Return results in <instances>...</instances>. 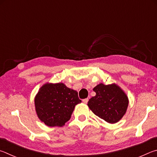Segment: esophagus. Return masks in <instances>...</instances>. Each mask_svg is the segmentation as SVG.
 <instances>
[{
  "label": "esophagus",
  "mask_w": 157,
  "mask_h": 157,
  "mask_svg": "<svg viewBox=\"0 0 157 157\" xmlns=\"http://www.w3.org/2000/svg\"><path fill=\"white\" fill-rule=\"evenodd\" d=\"M88 101H89V98H85V99H83V102L84 103H87V102H88Z\"/></svg>",
  "instance_id": "esophagus-1"
}]
</instances>
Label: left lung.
<instances>
[{
  "instance_id": "obj_1",
  "label": "left lung",
  "mask_w": 157,
  "mask_h": 157,
  "mask_svg": "<svg viewBox=\"0 0 157 157\" xmlns=\"http://www.w3.org/2000/svg\"><path fill=\"white\" fill-rule=\"evenodd\" d=\"M93 90L96 92L87 103L93 113L109 123H115L124 116L129 103L123 90L115 83L97 85Z\"/></svg>"
}]
</instances>
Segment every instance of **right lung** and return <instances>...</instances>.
Wrapping results in <instances>:
<instances>
[{"mask_svg":"<svg viewBox=\"0 0 157 157\" xmlns=\"http://www.w3.org/2000/svg\"><path fill=\"white\" fill-rule=\"evenodd\" d=\"M80 103L78 92L62 83L43 85L34 98L38 117L49 127L64 125Z\"/></svg>","mask_w":157,"mask_h":157,"instance_id":"1","label":"right lung"}]
</instances>
